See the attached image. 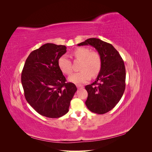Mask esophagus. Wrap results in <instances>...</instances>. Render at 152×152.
I'll return each mask as SVG.
<instances>
[{
  "label": "esophagus",
  "instance_id": "obj_1",
  "mask_svg": "<svg viewBox=\"0 0 152 152\" xmlns=\"http://www.w3.org/2000/svg\"><path fill=\"white\" fill-rule=\"evenodd\" d=\"M76 86H77V87L78 89H82V88H84V86H81V85H76Z\"/></svg>",
  "mask_w": 152,
  "mask_h": 152
}]
</instances>
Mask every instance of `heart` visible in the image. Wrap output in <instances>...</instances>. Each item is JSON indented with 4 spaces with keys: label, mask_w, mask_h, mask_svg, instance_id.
Wrapping results in <instances>:
<instances>
[{
    "label": "heart",
    "mask_w": 152,
    "mask_h": 152,
    "mask_svg": "<svg viewBox=\"0 0 152 152\" xmlns=\"http://www.w3.org/2000/svg\"><path fill=\"white\" fill-rule=\"evenodd\" d=\"M73 56L75 59L80 60V72L75 73L69 77L68 80L75 84H83L89 81L91 75L95 77L98 75L102 66L101 55L96 51L84 47L76 48L73 52ZM58 66L65 75L72 73V66L70 59L66 55H63L58 59Z\"/></svg>",
    "instance_id": "b5f03b06"
}]
</instances>
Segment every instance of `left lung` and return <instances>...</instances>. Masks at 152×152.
<instances>
[{"label": "left lung", "mask_w": 152, "mask_h": 152, "mask_svg": "<svg viewBox=\"0 0 152 152\" xmlns=\"http://www.w3.org/2000/svg\"><path fill=\"white\" fill-rule=\"evenodd\" d=\"M91 45L101 55L102 69L96 80L85 88L88 93L86 104L91 112L104 114L121 100L126 88V68L120 54L112 44L91 38L78 44Z\"/></svg>", "instance_id": "left-lung-1"}]
</instances>
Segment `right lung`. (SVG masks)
<instances>
[{"label":"right lung","mask_w":152,"mask_h":152,"mask_svg":"<svg viewBox=\"0 0 152 152\" xmlns=\"http://www.w3.org/2000/svg\"><path fill=\"white\" fill-rule=\"evenodd\" d=\"M66 52L63 45L48 43L34 50L27 58L21 73L26 100L41 115L59 118L68 112L77 91L58 66V59Z\"/></svg>","instance_id":"1"}]
</instances>
